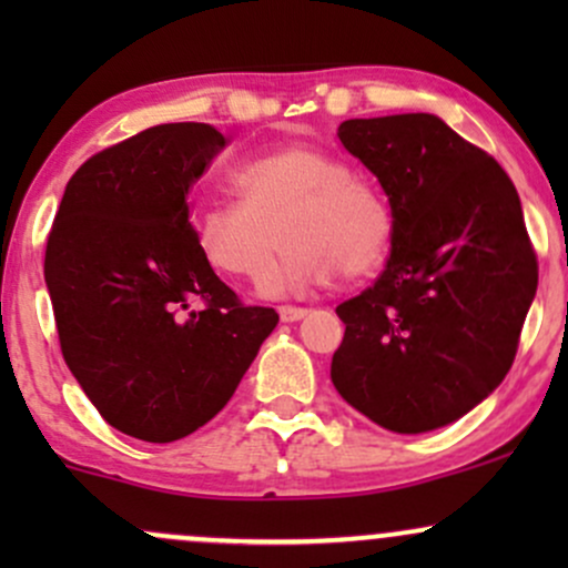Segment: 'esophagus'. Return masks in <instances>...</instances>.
Masks as SVG:
<instances>
[{"mask_svg": "<svg viewBox=\"0 0 568 568\" xmlns=\"http://www.w3.org/2000/svg\"><path fill=\"white\" fill-rule=\"evenodd\" d=\"M306 315H310V310H304V306H280V321L283 323L304 321Z\"/></svg>", "mask_w": 568, "mask_h": 568, "instance_id": "34e87169", "label": "esophagus"}]
</instances>
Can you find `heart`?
<instances>
[{
  "label": "heart",
  "instance_id": "1",
  "mask_svg": "<svg viewBox=\"0 0 568 568\" xmlns=\"http://www.w3.org/2000/svg\"><path fill=\"white\" fill-rule=\"evenodd\" d=\"M232 184L240 205H200L194 240L213 270L258 280L270 270L280 232L285 251L264 277L266 293L323 283L334 272L363 280L379 270L393 243V211L379 189L315 146L291 143L247 160Z\"/></svg>",
  "mask_w": 568,
  "mask_h": 568
}]
</instances>
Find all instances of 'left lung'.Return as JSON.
Masks as SVG:
<instances>
[{
  "mask_svg": "<svg viewBox=\"0 0 568 568\" xmlns=\"http://www.w3.org/2000/svg\"><path fill=\"white\" fill-rule=\"evenodd\" d=\"M336 135L379 179L395 230L376 283L336 306L331 382L384 429L446 427L505 379L537 293L518 192L435 114L347 120Z\"/></svg>",
  "mask_w": 568,
  "mask_h": 568,
  "instance_id": "8db88e82",
  "label": "left lung"
}]
</instances>
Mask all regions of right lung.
<instances>
[{
    "label": "right lung",
    "mask_w": 568,
    "mask_h": 568,
    "mask_svg": "<svg viewBox=\"0 0 568 568\" xmlns=\"http://www.w3.org/2000/svg\"><path fill=\"white\" fill-rule=\"evenodd\" d=\"M224 146L205 122L141 130L84 162L58 205L44 283L63 361L130 438L211 422L280 321L240 302L194 240L189 189Z\"/></svg>",
    "instance_id": "obj_1"
}]
</instances>
